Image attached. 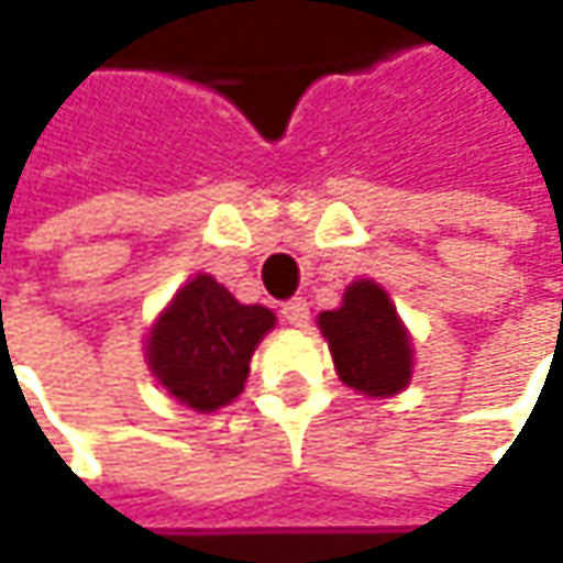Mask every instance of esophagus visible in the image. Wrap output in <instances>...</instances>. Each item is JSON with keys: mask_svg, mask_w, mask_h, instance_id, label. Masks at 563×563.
<instances>
[{"mask_svg": "<svg viewBox=\"0 0 563 563\" xmlns=\"http://www.w3.org/2000/svg\"><path fill=\"white\" fill-rule=\"evenodd\" d=\"M282 319H285L288 325H294V329H303V325L310 322V303H307L303 297H294V300H288V303L282 307Z\"/></svg>", "mask_w": 563, "mask_h": 563, "instance_id": "1", "label": "esophagus"}]
</instances>
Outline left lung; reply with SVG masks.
I'll use <instances>...</instances> for the list:
<instances>
[{
    "label": "left lung",
    "instance_id": "left-lung-1",
    "mask_svg": "<svg viewBox=\"0 0 563 563\" xmlns=\"http://www.w3.org/2000/svg\"><path fill=\"white\" fill-rule=\"evenodd\" d=\"M338 378L360 395L388 398L410 385L413 347L395 303L376 282H354L338 310L319 313Z\"/></svg>",
    "mask_w": 563,
    "mask_h": 563
}]
</instances>
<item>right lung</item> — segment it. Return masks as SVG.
I'll return each mask as SVG.
<instances>
[{
    "mask_svg": "<svg viewBox=\"0 0 563 563\" xmlns=\"http://www.w3.org/2000/svg\"><path fill=\"white\" fill-rule=\"evenodd\" d=\"M272 325V310L241 303L212 275H197L150 329L146 360L172 398L209 413L244 391L250 357Z\"/></svg>",
    "mask_w": 563,
    "mask_h": 563,
    "instance_id": "obj_1",
    "label": "right lung"
}]
</instances>
